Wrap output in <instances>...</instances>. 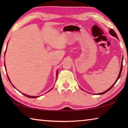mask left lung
<instances>
[{"instance_id": "obj_1", "label": "left lung", "mask_w": 128, "mask_h": 128, "mask_svg": "<svg viewBox=\"0 0 128 128\" xmlns=\"http://www.w3.org/2000/svg\"><path fill=\"white\" fill-rule=\"evenodd\" d=\"M109 32H110V34H111V36H114V37H116V38H118V36H117V34H116V33H115V32L114 31V30H113V29H111L110 30V31H109ZM122 61H123V58H122V61H121V68H120V73H119V74H118V78H117V80H116V81L114 82V83L113 84V85H112V86H111V88H108V90H107L106 91H105V92H101V93H99V94H98V95H102V94H105L106 92H108V91L109 90H110L111 89V88H112V87H113V86L114 85V84H115L116 83V82L118 81V78H119L120 77V76H121V72H122Z\"/></svg>"}]
</instances>
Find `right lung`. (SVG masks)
Returning a JSON list of instances; mask_svg holds the SVG:
<instances>
[{"label": "right lung", "instance_id": "obj_1", "mask_svg": "<svg viewBox=\"0 0 128 128\" xmlns=\"http://www.w3.org/2000/svg\"><path fill=\"white\" fill-rule=\"evenodd\" d=\"M4 66L6 67V66H5V63H4ZM58 70H57V72H56V77H58ZM8 80H9V81H10V78H9V77H8ZM10 83H11V82H10ZM14 87V86H13ZM22 94H23V95H25L26 96H27V97H28V98H37V97H39V96H29V95H26V94H23V93H22Z\"/></svg>", "mask_w": 128, "mask_h": 128}]
</instances>
